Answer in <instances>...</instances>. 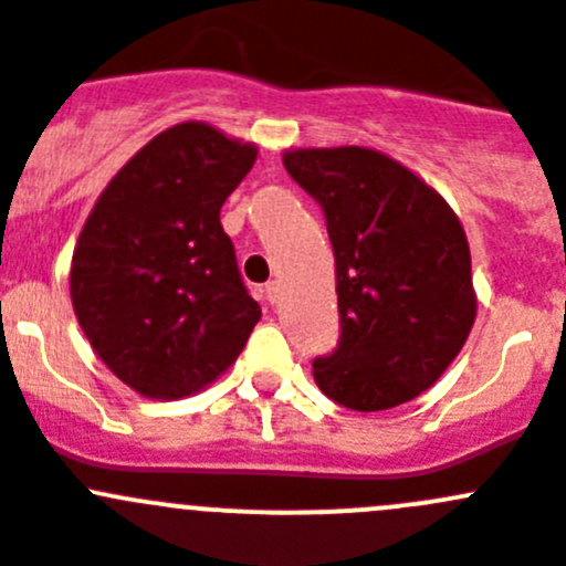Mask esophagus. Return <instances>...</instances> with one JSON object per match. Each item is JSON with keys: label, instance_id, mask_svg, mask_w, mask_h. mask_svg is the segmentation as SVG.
Returning <instances> with one entry per match:
<instances>
[{"label": "esophagus", "instance_id": "esophagus-1", "mask_svg": "<svg viewBox=\"0 0 566 566\" xmlns=\"http://www.w3.org/2000/svg\"><path fill=\"white\" fill-rule=\"evenodd\" d=\"M265 298L271 301V304H276V298H279V282H268V284H265Z\"/></svg>", "mask_w": 566, "mask_h": 566}]
</instances>
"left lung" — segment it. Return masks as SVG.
<instances>
[{"label":"left lung","mask_w":566,"mask_h":566,"mask_svg":"<svg viewBox=\"0 0 566 566\" xmlns=\"http://www.w3.org/2000/svg\"><path fill=\"white\" fill-rule=\"evenodd\" d=\"M284 167L324 209L335 251L340 340L313 360L315 382L360 413L410 402L455 360L478 313L461 220L368 147L290 150Z\"/></svg>","instance_id":"left-lung-1"}]
</instances>
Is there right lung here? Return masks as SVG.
Wrapping results in <instances>:
<instances>
[{"label":"right lung","instance_id":"add662e5","mask_svg":"<svg viewBox=\"0 0 566 566\" xmlns=\"http://www.w3.org/2000/svg\"><path fill=\"white\" fill-rule=\"evenodd\" d=\"M256 147L203 123L147 142L111 178L72 256V304L99 360L150 399L220 377L262 318L220 209Z\"/></svg>","mask_w":566,"mask_h":566}]
</instances>
